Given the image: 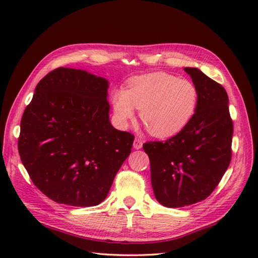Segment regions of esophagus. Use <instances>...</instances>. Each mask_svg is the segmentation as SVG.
<instances>
[{
  "mask_svg": "<svg viewBox=\"0 0 258 258\" xmlns=\"http://www.w3.org/2000/svg\"><path fill=\"white\" fill-rule=\"evenodd\" d=\"M133 146H134L135 150L142 149V146H143V141H142L141 139H135L134 140V143H133Z\"/></svg>",
  "mask_w": 258,
  "mask_h": 258,
  "instance_id": "obj_1",
  "label": "esophagus"
}]
</instances>
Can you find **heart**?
I'll return each mask as SVG.
<instances>
[{
	"instance_id": "obj_1",
	"label": "heart",
	"mask_w": 258,
	"mask_h": 258,
	"mask_svg": "<svg viewBox=\"0 0 258 258\" xmlns=\"http://www.w3.org/2000/svg\"><path fill=\"white\" fill-rule=\"evenodd\" d=\"M114 116L119 125L132 119L135 107L149 132L156 138H169L180 132L199 106V91L190 81L156 72L128 80L125 90L112 95Z\"/></svg>"
}]
</instances>
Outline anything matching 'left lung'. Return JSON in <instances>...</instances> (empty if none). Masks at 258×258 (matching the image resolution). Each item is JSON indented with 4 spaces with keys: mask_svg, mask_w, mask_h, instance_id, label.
Instances as JSON below:
<instances>
[{
    "mask_svg": "<svg viewBox=\"0 0 258 258\" xmlns=\"http://www.w3.org/2000/svg\"><path fill=\"white\" fill-rule=\"evenodd\" d=\"M184 70L199 91L193 118L171 139L143 144L155 199L173 208L207 199L232 158L233 120L225 89L199 69Z\"/></svg>",
    "mask_w": 258,
    "mask_h": 258,
    "instance_id": "obj_1",
    "label": "left lung"
}]
</instances>
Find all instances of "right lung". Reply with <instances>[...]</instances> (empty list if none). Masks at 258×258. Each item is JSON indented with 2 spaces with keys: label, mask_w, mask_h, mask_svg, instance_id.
<instances>
[{
  "label": "right lung",
  "mask_w": 258,
  "mask_h": 258,
  "mask_svg": "<svg viewBox=\"0 0 258 258\" xmlns=\"http://www.w3.org/2000/svg\"><path fill=\"white\" fill-rule=\"evenodd\" d=\"M107 80L83 70L46 74L21 119L19 153L48 199L89 207L105 200L134 135L109 122Z\"/></svg>",
  "instance_id": "obj_1"
}]
</instances>
